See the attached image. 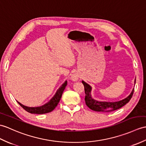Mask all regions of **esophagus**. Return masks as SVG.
I'll return each mask as SVG.
<instances>
[{
	"label": "esophagus",
	"instance_id": "obj_1",
	"mask_svg": "<svg viewBox=\"0 0 146 146\" xmlns=\"http://www.w3.org/2000/svg\"><path fill=\"white\" fill-rule=\"evenodd\" d=\"M79 78H80V76H79V75L78 74H76V73H74L73 75L72 76V78H72V80H73V81H77L79 79Z\"/></svg>",
	"mask_w": 146,
	"mask_h": 146
}]
</instances>
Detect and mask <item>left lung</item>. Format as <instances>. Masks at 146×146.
Returning <instances> with one entry per match:
<instances>
[{
	"label": "left lung",
	"instance_id": "1",
	"mask_svg": "<svg viewBox=\"0 0 146 146\" xmlns=\"http://www.w3.org/2000/svg\"><path fill=\"white\" fill-rule=\"evenodd\" d=\"M82 83L84 85V91H85V98H84V100H85L86 106L90 109L98 112H111L119 109V108L124 106L125 104H127L130 101L132 96L133 95L134 91V88L129 96L126 98H125L124 100H121L120 101H117V102H98V101L93 100L91 96V86L88 84H87L83 81H82Z\"/></svg>",
	"mask_w": 146,
	"mask_h": 146
}]
</instances>
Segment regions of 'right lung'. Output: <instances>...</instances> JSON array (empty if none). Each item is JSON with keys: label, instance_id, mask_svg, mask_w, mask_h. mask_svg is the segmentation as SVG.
Returning a JSON list of instances; mask_svg holds the SVG:
<instances>
[{"label": "right lung", "instance_id": "1", "mask_svg": "<svg viewBox=\"0 0 146 146\" xmlns=\"http://www.w3.org/2000/svg\"><path fill=\"white\" fill-rule=\"evenodd\" d=\"M66 84H67V81H66L65 82L62 84V86L57 90L55 95L52 98V100H51L49 102L46 103L45 104L43 105L42 106L35 107V108H30V107L23 106V104L20 103L19 102H18V101L17 102L20 106L23 108V109H24L25 111H27V112H29L30 113L42 114L50 113V112L52 111L54 109H55L56 106L58 105V104L59 101L61 99V97L62 96L63 91L65 90V87L66 86Z\"/></svg>", "mask_w": 146, "mask_h": 146}]
</instances>
